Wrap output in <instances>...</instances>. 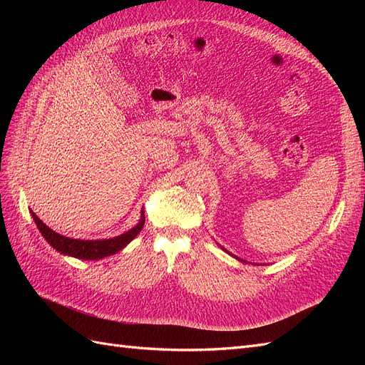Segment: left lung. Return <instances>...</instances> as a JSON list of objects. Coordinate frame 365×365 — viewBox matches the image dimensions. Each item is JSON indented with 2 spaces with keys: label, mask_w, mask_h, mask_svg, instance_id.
<instances>
[{
  "label": "left lung",
  "mask_w": 365,
  "mask_h": 365,
  "mask_svg": "<svg viewBox=\"0 0 365 365\" xmlns=\"http://www.w3.org/2000/svg\"><path fill=\"white\" fill-rule=\"evenodd\" d=\"M220 248H222V247H220ZM222 250H224L225 252H228V254H230V256H231V252H230V251H227L225 248H222ZM233 257H236V256H233ZM236 259H237V260H240V262H245V260H242V259H239V257H236ZM245 263H248V262H245Z\"/></svg>",
  "instance_id": "obj_1"
}]
</instances>
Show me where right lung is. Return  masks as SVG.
<instances>
[{"instance_id": "obj_1", "label": "right lung", "mask_w": 365, "mask_h": 365, "mask_svg": "<svg viewBox=\"0 0 365 365\" xmlns=\"http://www.w3.org/2000/svg\"><path fill=\"white\" fill-rule=\"evenodd\" d=\"M31 217L35 220V224L39 230V233L43 236L48 244L56 250L58 252L63 254V256H70L74 259L82 260H98L123 250L130 240H134L135 236L140 233L143 225H145V212L141 210V216L138 224L128 230L126 233L111 237V239H96V240H85V239H73L62 236L56 231H53L50 227H47L42 220L31 212Z\"/></svg>"}]
</instances>
